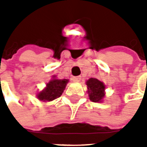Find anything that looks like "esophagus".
Segmentation results:
<instances>
[{"instance_id":"1","label":"esophagus","mask_w":147,"mask_h":147,"mask_svg":"<svg viewBox=\"0 0 147 147\" xmlns=\"http://www.w3.org/2000/svg\"><path fill=\"white\" fill-rule=\"evenodd\" d=\"M72 80H73L74 82H80V80H81V77H80V76L73 77Z\"/></svg>"}]
</instances>
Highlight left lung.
Here are the masks:
<instances>
[{"mask_svg": "<svg viewBox=\"0 0 147 147\" xmlns=\"http://www.w3.org/2000/svg\"><path fill=\"white\" fill-rule=\"evenodd\" d=\"M88 86V93L89 99L92 102H102L105 97V86L102 82L96 78H91L86 82Z\"/></svg>", "mask_w": 147, "mask_h": 147, "instance_id": "left-lung-1", "label": "left lung"}]
</instances>
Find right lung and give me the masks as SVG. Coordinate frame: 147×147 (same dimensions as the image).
<instances>
[{"label": "right lung", "instance_id": "add662e5", "mask_svg": "<svg viewBox=\"0 0 147 147\" xmlns=\"http://www.w3.org/2000/svg\"><path fill=\"white\" fill-rule=\"evenodd\" d=\"M68 82V79H58L55 76H53L52 79L47 83L45 89L37 93V97L45 102L54 100L62 95Z\"/></svg>", "mask_w": 147, "mask_h": 147}]
</instances>
